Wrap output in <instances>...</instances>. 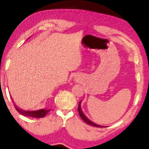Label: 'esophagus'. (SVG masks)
Instances as JSON below:
<instances>
[{
	"mask_svg": "<svg viewBox=\"0 0 149 149\" xmlns=\"http://www.w3.org/2000/svg\"><path fill=\"white\" fill-rule=\"evenodd\" d=\"M76 79H77V81H78V80H80V78H76Z\"/></svg>",
	"mask_w": 149,
	"mask_h": 149,
	"instance_id": "34e87169",
	"label": "esophagus"
}]
</instances>
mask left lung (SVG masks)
<instances>
[{"label":"left lung","mask_w":149,"mask_h":149,"mask_svg":"<svg viewBox=\"0 0 149 149\" xmlns=\"http://www.w3.org/2000/svg\"><path fill=\"white\" fill-rule=\"evenodd\" d=\"M81 102L82 101H80L79 102V105H78V112H79V114H80V116L81 117V119L82 120H84V121H85L86 123H87V124L90 125V126H95V127H99V128H102V126H100V125H98L96 124V123H93L92 121H91L90 120H89L88 118L86 116L85 114H83V112H82V111L81 110Z\"/></svg>","instance_id":"obj_1"}]
</instances>
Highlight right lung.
Returning <instances> with one entry per match:
<instances>
[{
    "label": "right lung",
    "instance_id": "add662e5",
    "mask_svg": "<svg viewBox=\"0 0 149 149\" xmlns=\"http://www.w3.org/2000/svg\"><path fill=\"white\" fill-rule=\"evenodd\" d=\"M14 107L16 108L18 112L19 113L23 114V116H30V117H33V118H42L44 116H45L47 114L49 111L51 110H46V109H41L39 110H35V111H26L23 110L22 109L19 108L17 107V105H14Z\"/></svg>",
    "mask_w": 149,
    "mask_h": 149
}]
</instances>
